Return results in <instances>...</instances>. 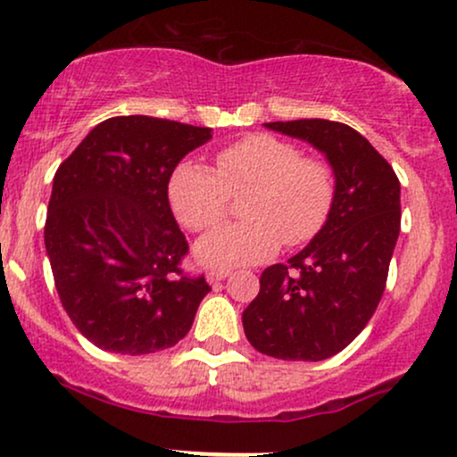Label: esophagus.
Returning <instances> with one entry per match:
<instances>
[{
  "instance_id": "34e87169",
  "label": "esophagus",
  "mask_w": 457,
  "mask_h": 457,
  "mask_svg": "<svg viewBox=\"0 0 457 457\" xmlns=\"http://www.w3.org/2000/svg\"><path fill=\"white\" fill-rule=\"evenodd\" d=\"M229 275H232V270H229V269H212V270H208L206 279L211 281V283H214V281L225 279V277H229Z\"/></svg>"
}]
</instances>
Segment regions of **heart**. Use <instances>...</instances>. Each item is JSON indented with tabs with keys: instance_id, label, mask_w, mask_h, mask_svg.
Returning a JSON list of instances; mask_svg holds the SVG:
<instances>
[{
	"instance_id": "1",
	"label": "heart",
	"mask_w": 457,
	"mask_h": 457,
	"mask_svg": "<svg viewBox=\"0 0 457 457\" xmlns=\"http://www.w3.org/2000/svg\"><path fill=\"white\" fill-rule=\"evenodd\" d=\"M217 174L182 162L170 180V202L178 221L191 232H208L228 217L232 195L246 221L221 228L197 243V258L211 266L253 264L279 245L309 243L327 223L337 193L330 162L303 156L292 141L253 133L225 145L214 156Z\"/></svg>"
}]
</instances>
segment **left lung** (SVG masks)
Here are the masks:
<instances>
[{
  "mask_svg": "<svg viewBox=\"0 0 457 457\" xmlns=\"http://www.w3.org/2000/svg\"><path fill=\"white\" fill-rule=\"evenodd\" d=\"M264 127L324 152L337 193L312 243L262 272L258 296L243 312L245 335L262 354L322 361L342 353L378 307L400 236V180L348 124L313 118Z\"/></svg>",
  "mask_w": 457,
  "mask_h": 457,
  "instance_id": "obj_1",
  "label": "left lung"
}]
</instances>
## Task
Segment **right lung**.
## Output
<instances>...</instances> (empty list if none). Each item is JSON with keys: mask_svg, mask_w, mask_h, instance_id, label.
Instances as JSON below:
<instances>
[{"mask_svg": "<svg viewBox=\"0 0 457 457\" xmlns=\"http://www.w3.org/2000/svg\"><path fill=\"white\" fill-rule=\"evenodd\" d=\"M211 137L206 127L118 115L57 167L46 255L62 307L98 348L150 354L191 330L211 286L182 270L188 243L167 185L178 162Z\"/></svg>", "mask_w": 457, "mask_h": 457, "instance_id": "obj_1", "label": "right lung"}]
</instances>
